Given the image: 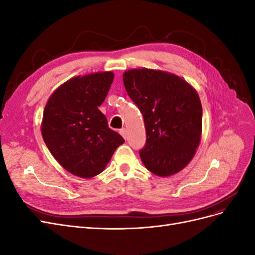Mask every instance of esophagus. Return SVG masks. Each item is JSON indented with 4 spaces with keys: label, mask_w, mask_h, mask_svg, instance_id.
<instances>
[{
    "label": "esophagus",
    "mask_w": 255,
    "mask_h": 255,
    "mask_svg": "<svg viewBox=\"0 0 255 255\" xmlns=\"http://www.w3.org/2000/svg\"><path fill=\"white\" fill-rule=\"evenodd\" d=\"M121 135H122V137L125 138V139H127V137H128V134H127V128H121L120 129V132H119Z\"/></svg>",
    "instance_id": "obj_1"
}]
</instances>
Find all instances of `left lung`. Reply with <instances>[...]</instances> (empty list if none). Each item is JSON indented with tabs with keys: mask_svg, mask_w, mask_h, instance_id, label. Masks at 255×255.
Returning <instances> with one entry per match:
<instances>
[{
	"mask_svg": "<svg viewBox=\"0 0 255 255\" xmlns=\"http://www.w3.org/2000/svg\"><path fill=\"white\" fill-rule=\"evenodd\" d=\"M128 97L142 114L146 140L139 154L149 171L159 176L181 171L198 148L202 106L197 91L179 76L152 69L123 74Z\"/></svg>",
	"mask_w": 255,
	"mask_h": 255,
	"instance_id": "8db88e82",
	"label": "left lung"
}]
</instances>
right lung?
<instances>
[{
    "mask_svg": "<svg viewBox=\"0 0 255 255\" xmlns=\"http://www.w3.org/2000/svg\"><path fill=\"white\" fill-rule=\"evenodd\" d=\"M113 80V72L71 79L54 91L44 107L43 140L54 158L74 175L88 179L101 173L125 142L98 109Z\"/></svg>",
    "mask_w": 255,
    "mask_h": 255,
    "instance_id": "right-lung-1",
    "label": "right lung"
}]
</instances>
